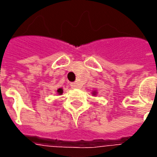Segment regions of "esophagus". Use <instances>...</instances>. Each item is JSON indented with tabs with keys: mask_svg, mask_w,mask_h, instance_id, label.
<instances>
[{
	"mask_svg": "<svg viewBox=\"0 0 157 157\" xmlns=\"http://www.w3.org/2000/svg\"><path fill=\"white\" fill-rule=\"evenodd\" d=\"M71 88H78L79 85L76 82H72V83H71Z\"/></svg>",
	"mask_w": 157,
	"mask_h": 157,
	"instance_id": "1",
	"label": "esophagus"
}]
</instances>
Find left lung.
Instances as JSON below:
<instances>
[{
	"label": "left lung",
	"mask_w": 157,
	"mask_h": 157,
	"mask_svg": "<svg viewBox=\"0 0 157 157\" xmlns=\"http://www.w3.org/2000/svg\"><path fill=\"white\" fill-rule=\"evenodd\" d=\"M94 94H95V92H94Z\"/></svg>",
	"instance_id": "obj_1"
}]
</instances>
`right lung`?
<instances>
[{"instance_id":"add662e5","label":"right lung","mask_w":157,"mask_h":157,"mask_svg":"<svg viewBox=\"0 0 157 157\" xmlns=\"http://www.w3.org/2000/svg\"><path fill=\"white\" fill-rule=\"evenodd\" d=\"M57 92H58L59 94H62V93H63V89L59 88L58 90H57Z\"/></svg>"}]
</instances>
